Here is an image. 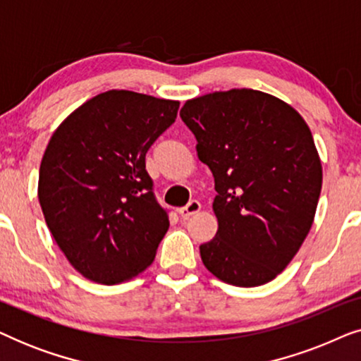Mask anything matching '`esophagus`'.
I'll return each instance as SVG.
<instances>
[{
  "label": "esophagus",
  "instance_id": "1",
  "mask_svg": "<svg viewBox=\"0 0 361 361\" xmlns=\"http://www.w3.org/2000/svg\"><path fill=\"white\" fill-rule=\"evenodd\" d=\"M200 207L202 205H200L199 200H190L185 207H182V209H179V215L185 220V219H189V216H192V215L199 214Z\"/></svg>",
  "mask_w": 361,
  "mask_h": 361
}]
</instances>
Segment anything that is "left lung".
Returning a JSON list of instances; mask_svg holds the SVG:
<instances>
[{"mask_svg": "<svg viewBox=\"0 0 361 361\" xmlns=\"http://www.w3.org/2000/svg\"><path fill=\"white\" fill-rule=\"evenodd\" d=\"M180 118L215 179L219 230L200 245L205 268L238 288L269 283L304 243L322 189L307 123L286 102L251 88L192 98Z\"/></svg>", "mask_w": 361, "mask_h": 361, "instance_id": "left-lung-1", "label": "left lung"}]
</instances>
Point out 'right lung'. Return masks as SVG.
<instances>
[{
    "mask_svg": "<svg viewBox=\"0 0 361 361\" xmlns=\"http://www.w3.org/2000/svg\"><path fill=\"white\" fill-rule=\"evenodd\" d=\"M177 110L179 102L108 90L54 131L39 169V204L83 278L118 284L154 261L169 219L152 194L146 152Z\"/></svg>",
    "mask_w": 361,
    "mask_h": 361,
    "instance_id": "add662e5",
    "label": "right lung"
}]
</instances>
